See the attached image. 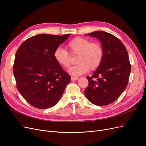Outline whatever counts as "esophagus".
Listing matches in <instances>:
<instances>
[{
	"label": "esophagus",
	"instance_id": "1",
	"mask_svg": "<svg viewBox=\"0 0 146 146\" xmlns=\"http://www.w3.org/2000/svg\"><path fill=\"white\" fill-rule=\"evenodd\" d=\"M72 81H76V80H78L79 78L78 77H73V76H72L71 78Z\"/></svg>",
	"mask_w": 146,
	"mask_h": 146
}]
</instances>
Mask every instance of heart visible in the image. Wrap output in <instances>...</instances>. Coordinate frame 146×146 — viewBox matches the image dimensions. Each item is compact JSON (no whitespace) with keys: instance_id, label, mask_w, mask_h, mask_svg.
<instances>
[{"instance_id":"1","label":"heart","mask_w":146,"mask_h":146,"mask_svg":"<svg viewBox=\"0 0 146 146\" xmlns=\"http://www.w3.org/2000/svg\"><path fill=\"white\" fill-rule=\"evenodd\" d=\"M66 49L72 55H77L76 62L68 70V73L74 76L86 73L90 68L95 70L101 65L104 50L101 45L97 42L81 37H76L70 40L66 45ZM65 49L58 48L53 53L56 62L60 67L68 68L70 65V56Z\"/></svg>"}]
</instances>
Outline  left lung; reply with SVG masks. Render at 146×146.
<instances>
[{
  "label": "left lung",
  "mask_w": 146,
  "mask_h": 146,
  "mask_svg": "<svg viewBox=\"0 0 146 146\" xmlns=\"http://www.w3.org/2000/svg\"><path fill=\"white\" fill-rule=\"evenodd\" d=\"M100 40L104 50L101 65L92 76L84 93L92 104L107 106L115 101L127 86L131 71L128 52L118 38L102 31L89 34Z\"/></svg>",
  "instance_id": "1"
}]
</instances>
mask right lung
I'll use <instances>...</instances> for the list:
<instances>
[{
	"instance_id": "right-lung-1",
	"label": "right lung",
	"mask_w": 146,
	"mask_h": 146,
	"mask_svg": "<svg viewBox=\"0 0 146 146\" xmlns=\"http://www.w3.org/2000/svg\"><path fill=\"white\" fill-rule=\"evenodd\" d=\"M70 34H40L25 40L17 49L13 65L16 87L30 105L45 109L57 104L71 77L58 64L54 51Z\"/></svg>"
}]
</instances>
